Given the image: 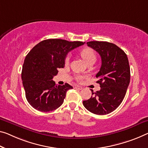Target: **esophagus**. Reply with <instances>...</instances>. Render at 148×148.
Instances as JSON below:
<instances>
[{"label": "esophagus", "instance_id": "34e87169", "mask_svg": "<svg viewBox=\"0 0 148 148\" xmlns=\"http://www.w3.org/2000/svg\"><path fill=\"white\" fill-rule=\"evenodd\" d=\"M74 88H76V89H79V90H81L83 89V87H81V86H79V85H75L74 86Z\"/></svg>", "mask_w": 148, "mask_h": 148}]
</instances>
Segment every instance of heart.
Listing matches in <instances>:
<instances>
[{
  "label": "heart",
  "instance_id": "1",
  "mask_svg": "<svg viewBox=\"0 0 148 148\" xmlns=\"http://www.w3.org/2000/svg\"><path fill=\"white\" fill-rule=\"evenodd\" d=\"M81 56L82 58L87 63H89L90 61H95L96 60V54H95V52L92 49L90 48V47H85L82 49L80 52ZM69 61V56H67L66 58H65V63L67 64ZM79 79H81V77H79Z\"/></svg>",
  "mask_w": 148,
  "mask_h": 148
}]
</instances>
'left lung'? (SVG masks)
I'll return each instance as SVG.
<instances>
[{"instance_id": "left-lung-1", "label": "left lung", "mask_w": 148, "mask_h": 148, "mask_svg": "<svg viewBox=\"0 0 148 148\" xmlns=\"http://www.w3.org/2000/svg\"><path fill=\"white\" fill-rule=\"evenodd\" d=\"M101 57L102 64L96 75L101 90L92 91L89 99L83 102L90 112L104 115L112 112L123 101L130 80L128 57L125 52L112 43L92 41L87 42Z\"/></svg>"}]
</instances>
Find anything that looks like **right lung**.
Instances as JSON below:
<instances>
[{
    "label": "right lung",
    "mask_w": 148,
    "mask_h": 148,
    "mask_svg": "<svg viewBox=\"0 0 148 148\" xmlns=\"http://www.w3.org/2000/svg\"><path fill=\"white\" fill-rule=\"evenodd\" d=\"M82 42L48 39L38 44L26 56L22 71V80L29 104L41 112H50L63 104L69 89L68 83L57 85L53 78L58 69L65 66L70 51L81 46Z\"/></svg>",
    "instance_id": "1"
}]
</instances>
